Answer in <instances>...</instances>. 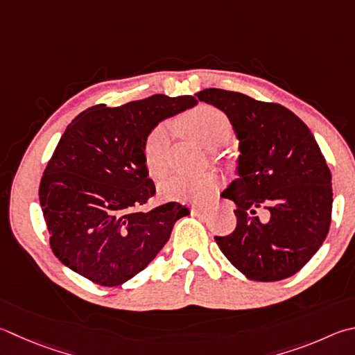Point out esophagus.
Returning a JSON list of instances; mask_svg holds the SVG:
<instances>
[{"label":"esophagus","mask_w":355,"mask_h":355,"mask_svg":"<svg viewBox=\"0 0 355 355\" xmlns=\"http://www.w3.org/2000/svg\"><path fill=\"white\" fill-rule=\"evenodd\" d=\"M191 211H192V214L198 216V217H206V214H208V209L200 208V206H192Z\"/></svg>","instance_id":"obj_1"}]
</instances>
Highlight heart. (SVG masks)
<instances>
[{
    "label": "heart",
    "mask_w": 355,
    "mask_h": 355,
    "mask_svg": "<svg viewBox=\"0 0 355 355\" xmlns=\"http://www.w3.org/2000/svg\"><path fill=\"white\" fill-rule=\"evenodd\" d=\"M186 130L198 139L206 149L227 143L233 135V122L228 114L214 105L203 104L184 121ZM171 130L166 122H159L147 133L143 144V159L152 178H161L167 171V150ZM220 178L208 172L202 175H172L159 184V196L164 200H205L218 189Z\"/></svg>",
    "instance_id": "obj_1"
}]
</instances>
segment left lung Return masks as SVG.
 Here are the masks:
<instances>
[{"instance_id":"8db88e82","label":"left lung","mask_w":355,"mask_h":355,"mask_svg":"<svg viewBox=\"0 0 355 355\" xmlns=\"http://www.w3.org/2000/svg\"><path fill=\"white\" fill-rule=\"evenodd\" d=\"M198 101L220 108L239 138V178L222 194L236 203V228L214 239L250 279L281 281L311 261L332 216V175L312 132L275 102L206 88ZM257 209H266L261 221Z\"/></svg>"}]
</instances>
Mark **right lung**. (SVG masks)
<instances>
[{
	"mask_svg": "<svg viewBox=\"0 0 355 355\" xmlns=\"http://www.w3.org/2000/svg\"><path fill=\"white\" fill-rule=\"evenodd\" d=\"M197 104L153 94L121 107L93 105L67 127L43 172L38 197L53 253L94 284L114 287L149 266L184 205L139 211L155 196L143 144L159 121Z\"/></svg>",
	"mask_w": 355,
	"mask_h": 355,
	"instance_id": "1",
	"label": "right lung"
}]
</instances>
